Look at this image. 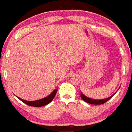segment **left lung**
<instances>
[{
  "label": "left lung",
  "mask_w": 132,
  "mask_h": 132,
  "mask_svg": "<svg viewBox=\"0 0 132 132\" xmlns=\"http://www.w3.org/2000/svg\"><path fill=\"white\" fill-rule=\"evenodd\" d=\"M114 93L113 95H112L111 96H110L109 97L106 98V99H99V100H97V99H91V98H89L88 97L86 96L85 95L83 94L82 93H81V99L83 100L84 101H85L86 102L89 103V104H95V105H100V104H103L104 103H105L107 101H108L110 99H111L112 97L115 95Z\"/></svg>",
  "instance_id": "8db88e82"
}]
</instances>
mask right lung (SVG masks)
Instances as JSON below:
<instances>
[{"label":"right lung","instance_id":"add662e5","mask_svg":"<svg viewBox=\"0 0 132 132\" xmlns=\"http://www.w3.org/2000/svg\"><path fill=\"white\" fill-rule=\"evenodd\" d=\"M57 90V89H54V90L53 91L50 95H48V96L45 97L43 98V99H41L39 100H37V101H25V100H23L21 98L17 97V98L19 99L21 101H22L23 102L26 104L27 105L33 106V107H42V106L46 105L47 104H50L51 101H53L54 99V97H55L56 94Z\"/></svg>","mask_w":132,"mask_h":132}]
</instances>
